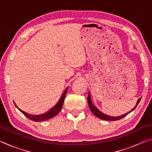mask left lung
<instances>
[{
	"instance_id": "obj_1",
	"label": "left lung",
	"mask_w": 152,
	"mask_h": 152,
	"mask_svg": "<svg viewBox=\"0 0 152 152\" xmlns=\"http://www.w3.org/2000/svg\"><path fill=\"white\" fill-rule=\"evenodd\" d=\"M141 100V98H140L137 100V103H136L135 106L133 107V109H132V110H130L129 112H128L127 113H125L124 115H120V116H118V117H112V116H109V115H107L106 114H104L102 112H101V110H100L99 109H97V108L94 106L92 103V102L91 101V93L88 92V97H87V101H88V106L90 107V109L92 111V113H93V114L95 115V116L97 117L98 118H99V119H102V120H106V121H117V120H119L121 119H122L124 117H125L126 115H127L129 113H130L132 111H133V110H134L136 107L137 106L139 102H140Z\"/></svg>"
}]
</instances>
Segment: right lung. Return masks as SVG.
Returning a JSON list of instances; mask_svg holds the SVG:
<instances>
[{
	"label": "right lung",
	"instance_id": "right-lung-1",
	"mask_svg": "<svg viewBox=\"0 0 152 152\" xmlns=\"http://www.w3.org/2000/svg\"><path fill=\"white\" fill-rule=\"evenodd\" d=\"M68 87H67L65 91H64L62 94H61V96H60L59 101H58L57 103L54 105V106H53V107H51V109L50 110H48L47 112L42 113V114H39V115L29 114V113H27L26 112L23 111V110H22L21 109H20L17 106L16 104H15V102L14 101L13 102H14L15 107H16L17 109H19L20 111L25 115V116H26L28 119H29L33 121H36V122L43 121L50 119H51V118L55 117L56 115L60 111L61 109V107H62L64 99H65V96L66 94L67 91H68Z\"/></svg>",
	"mask_w": 152,
	"mask_h": 152
}]
</instances>
